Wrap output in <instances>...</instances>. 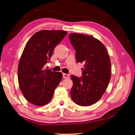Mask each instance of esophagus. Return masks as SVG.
Segmentation results:
<instances>
[{"instance_id": "34e87169", "label": "esophagus", "mask_w": 135, "mask_h": 135, "mask_svg": "<svg viewBox=\"0 0 135 135\" xmlns=\"http://www.w3.org/2000/svg\"><path fill=\"white\" fill-rule=\"evenodd\" d=\"M62 76H63V78L64 79H68L70 77V75L69 74H65V73H63Z\"/></svg>"}]
</instances>
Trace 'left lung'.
<instances>
[{
  "instance_id": "1",
  "label": "left lung",
  "mask_w": 135,
  "mask_h": 135,
  "mask_svg": "<svg viewBox=\"0 0 135 135\" xmlns=\"http://www.w3.org/2000/svg\"><path fill=\"white\" fill-rule=\"evenodd\" d=\"M69 38L76 51L77 62L84 64L81 77L71 76V97L79 105H90L100 99L108 85L110 59L105 46L95 37L71 33Z\"/></svg>"
}]
</instances>
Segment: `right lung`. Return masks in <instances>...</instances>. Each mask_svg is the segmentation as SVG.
Returning a JSON list of instances; mask_svg holds the SVG:
<instances>
[{
  "label": "right lung",
  "instance_id": "add662e5",
  "mask_svg": "<svg viewBox=\"0 0 135 135\" xmlns=\"http://www.w3.org/2000/svg\"><path fill=\"white\" fill-rule=\"evenodd\" d=\"M67 34L61 30L38 31L30 38L22 52L18 68V82L25 98L35 105L48 104L62 80V73L52 71L45 65Z\"/></svg>",
  "mask_w": 135,
  "mask_h": 135
}]
</instances>
